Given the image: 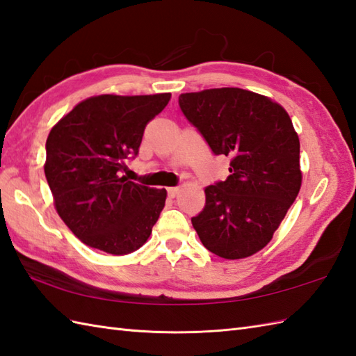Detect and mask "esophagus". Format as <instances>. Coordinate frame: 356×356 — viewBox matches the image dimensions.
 <instances>
[{
  "mask_svg": "<svg viewBox=\"0 0 356 356\" xmlns=\"http://www.w3.org/2000/svg\"><path fill=\"white\" fill-rule=\"evenodd\" d=\"M180 188L179 186H172V188H168V195L170 197H176V195L179 194Z\"/></svg>",
  "mask_w": 356,
  "mask_h": 356,
  "instance_id": "esophagus-1",
  "label": "esophagus"
}]
</instances>
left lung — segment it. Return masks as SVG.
<instances>
[{
	"label": "left lung",
	"instance_id": "obj_1",
	"mask_svg": "<svg viewBox=\"0 0 356 356\" xmlns=\"http://www.w3.org/2000/svg\"><path fill=\"white\" fill-rule=\"evenodd\" d=\"M179 105L213 153L231 157L228 179L205 188L194 229L222 259L251 257L272 240L301 188L292 120L270 97L237 87L182 93Z\"/></svg>",
	"mask_w": 356,
	"mask_h": 356
}]
</instances>
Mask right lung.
<instances>
[{"label": "right lung", "mask_w": 356, "mask_h": 356, "mask_svg": "<svg viewBox=\"0 0 356 356\" xmlns=\"http://www.w3.org/2000/svg\"><path fill=\"white\" fill-rule=\"evenodd\" d=\"M170 97L92 96L50 130L44 172L56 213L82 243L127 255L148 240L166 190L134 184L122 171L125 159L139 153L147 124Z\"/></svg>", "instance_id": "obj_1"}]
</instances>
